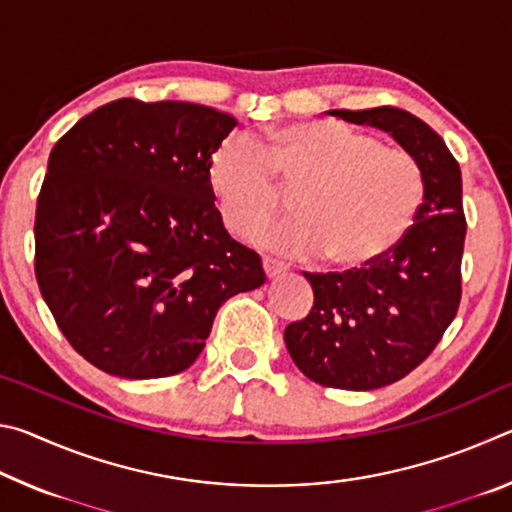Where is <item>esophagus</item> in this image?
<instances>
[{"instance_id":"1","label":"esophagus","mask_w":512,"mask_h":512,"mask_svg":"<svg viewBox=\"0 0 512 512\" xmlns=\"http://www.w3.org/2000/svg\"><path fill=\"white\" fill-rule=\"evenodd\" d=\"M262 266H264V273H266L268 280H275V277L287 273V266H284L282 262H277V259H273V257H264Z\"/></svg>"}]
</instances>
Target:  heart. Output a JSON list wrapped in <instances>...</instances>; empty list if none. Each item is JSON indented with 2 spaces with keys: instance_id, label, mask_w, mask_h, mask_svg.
Wrapping results in <instances>:
<instances>
[{
  "instance_id": "1",
  "label": "heart",
  "mask_w": 512,
  "mask_h": 512,
  "mask_svg": "<svg viewBox=\"0 0 512 512\" xmlns=\"http://www.w3.org/2000/svg\"><path fill=\"white\" fill-rule=\"evenodd\" d=\"M300 185L296 216L259 225L253 241L291 257L325 253L339 268H363L402 244L424 201V173L402 149L341 121H298L268 133L262 151L244 135L216 146L207 183L225 225L246 235Z\"/></svg>"
}]
</instances>
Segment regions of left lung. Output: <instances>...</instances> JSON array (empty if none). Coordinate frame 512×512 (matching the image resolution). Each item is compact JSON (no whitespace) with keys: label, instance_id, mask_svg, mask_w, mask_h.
Returning <instances> with one entry per match:
<instances>
[{"label":"left lung","instance_id":"8db88e82","mask_svg":"<svg viewBox=\"0 0 512 512\" xmlns=\"http://www.w3.org/2000/svg\"><path fill=\"white\" fill-rule=\"evenodd\" d=\"M327 115L388 133L424 173V201L402 244L348 273H305L314 307L284 329L293 363L311 381L372 391L420 366L456 316L465 241L461 167L443 137L406 110Z\"/></svg>","mask_w":512,"mask_h":512}]
</instances>
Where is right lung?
<instances>
[{
	"label": "right lung",
	"mask_w": 512,
	"mask_h": 512,
	"mask_svg": "<svg viewBox=\"0 0 512 512\" xmlns=\"http://www.w3.org/2000/svg\"><path fill=\"white\" fill-rule=\"evenodd\" d=\"M237 119L189 101L117 99L49 155L36 277L60 332L108 375L158 379L198 359L262 259L225 230L207 162Z\"/></svg>",
	"instance_id": "add662e5"
}]
</instances>
